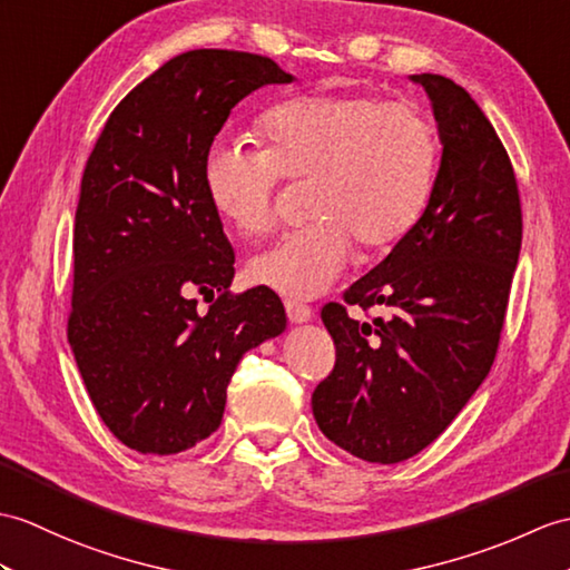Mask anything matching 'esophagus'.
Here are the masks:
<instances>
[{
	"mask_svg": "<svg viewBox=\"0 0 570 570\" xmlns=\"http://www.w3.org/2000/svg\"><path fill=\"white\" fill-rule=\"evenodd\" d=\"M286 315L288 321L294 325H303V323H311L313 321V311L308 306H303V303H296V301H286Z\"/></svg>",
	"mask_w": 570,
	"mask_h": 570,
	"instance_id": "34e87169",
	"label": "esophagus"
}]
</instances>
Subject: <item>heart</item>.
Segmentation results:
<instances>
[{"instance_id": "heart-1", "label": "heart", "mask_w": 570, "mask_h": 570, "mask_svg": "<svg viewBox=\"0 0 570 570\" xmlns=\"http://www.w3.org/2000/svg\"><path fill=\"white\" fill-rule=\"evenodd\" d=\"M264 148L214 140L204 157L208 202L240 235L274 223L279 177L311 181L313 223L249 262V279L288 298H315L352 257V237L381 249L413 230L430 202L436 142L405 104L366 95L294 97L259 118Z\"/></svg>"}]
</instances>
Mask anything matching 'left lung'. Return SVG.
<instances>
[{
  "label": "left lung",
  "mask_w": 570,
  "mask_h": 570,
  "mask_svg": "<svg viewBox=\"0 0 570 570\" xmlns=\"http://www.w3.org/2000/svg\"><path fill=\"white\" fill-rule=\"evenodd\" d=\"M428 91L442 157L430 202L389 257L321 317L337 362L313 391L317 428L352 456L399 464L422 452L491 372L522 245L520 194L495 128L464 87L410 75Z\"/></svg>",
  "instance_id": "1"
}]
</instances>
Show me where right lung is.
I'll return each instance as SVG.
<instances>
[{
	"instance_id": "1",
	"label": "right lung",
	"mask_w": 570,
	"mask_h": 570,
	"mask_svg": "<svg viewBox=\"0 0 570 570\" xmlns=\"http://www.w3.org/2000/svg\"><path fill=\"white\" fill-rule=\"evenodd\" d=\"M294 79L253 52L187 50L116 106L89 155L68 340L104 425L140 454L214 434L243 354L286 330L274 291L228 294L235 255L204 157L237 101ZM196 289L219 294L204 316Z\"/></svg>"
}]
</instances>
